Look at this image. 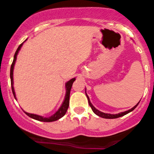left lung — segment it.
Returning a JSON list of instances; mask_svg holds the SVG:
<instances>
[{
	"label": "left lung",
	"instance_id": "1",
	"mask_svg": "<svg viewBox=\"0 0 154 154\" xmlns=\"http://www.w3.org/2000/svg\"><path fill=\"white\" fill-rule=\"evenodd\" d=\"M86 97L87 98H88V104H89V106H91V109H92V111L94 112V114H96L97 116H100V117L101 118H103V119H117V118H119V117H122V116H125V115L128 114L129 112H132L133 110H134L135 109H136V107L138 106V104L139 103H139H137L136 105H135L133 107V108H131L130 109L127 110V111H125V112H120V113H118V114H109V113H104L103 112H100L99 111L98 109H97L95 108L94 106L92 105V103H91V101H90V99L89 97H88V94H86Z\"/></svg>",
	"mask_w": 154,
	"mask_h": 154
}]
</instances>
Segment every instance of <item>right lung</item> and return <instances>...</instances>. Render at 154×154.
<instances>
[{"instance_id":"obj_1","label":"right lung","mask_w":154,"mask_h":154,"mask_svg":"<svg viewBox=\"0 0 154 154\" xmlns=\"http://www.w3.org/2000/svg\"><path fill=\"white\" fill-rule=\"evenodd\" d=\"M27 40V39H26ZM25 40V41H26ZM24 41V42H25ZM20 45L18 46V49L16 50L15 51V54L14 55V59H13V62L12 63V66H11L10 68V79H11V86H12V94H13L14 97H15V100L16 99V96H15V89H14V87H13V70H14V66H15V62H16V59H17V55H18V52L19 51L21 50V48L22 47L23 44ZM76 78L74 77V78L71 79L70 80H68V82H66V96H65V98L64 100H63V103L62 105L60 106V108L58 109L57 112L54 113V115H52L50 117H43V116H38V115H35V114H32V113H28V112H25L26 115L30 117L31 119H35V120L37 121H39V122H55V121L59 120L60 119H61L62 117L66 115V112H67V109L68 108V106H69V97H70V91H71V86H72L73 83L75 81Z\"/></svg>"}]
</instances>
